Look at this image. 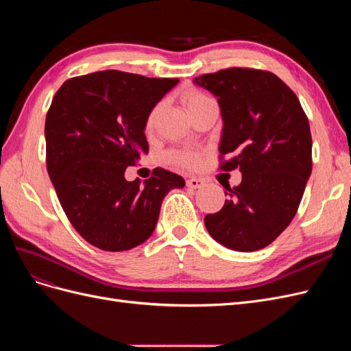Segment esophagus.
<instances>
[{
  "instance_id": "34e87169",
  "label": "esophagus",
  "mask_w": 351,
  "mask_h": 351,
  "mask_svg": "<svg viewBox=\"0 0 351 351\" xmlns=\"http://www.w3.org/2000/svg\"><path fill=\"white\" fill-rule=\"evenodd\" d=\"M186 183H187V187L190 189H200L205 186V180L197 178V177H190Z\"/></svg>"
}]
</instances>
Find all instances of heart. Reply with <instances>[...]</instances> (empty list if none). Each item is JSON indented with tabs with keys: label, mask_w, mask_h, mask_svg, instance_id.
Returning a JSON list of instances; mask_svg holds the SVG:
<instances>
[{
	"label": "heart",
	"mask_w": 351,
	"mask_h": 351,
	"mask_svg": "<svg viewBox=\"0 0 351 351\" xmlns=\"http://www.w3.org/2000/svg\"><path fill=\"white\" fill-rule=\"evenodd\" d=\"M206 101H209L208 97H205V95H202V93H199V92H195V90L186 92V93L183 95V102H184V105H186L187 111L199 107V105H202V104L206 102ZM158 110H159V107L154 108L152 112L149 114V117H147V120H146V127H147V129H149V127L152 125L154 119H155V115H156ZM169 161L177 164V165L193 167V165L197 162V155L193 154V152H176V154L169 155Z\"/></svg>",
	"instance_id": "1"
}]
</instances>
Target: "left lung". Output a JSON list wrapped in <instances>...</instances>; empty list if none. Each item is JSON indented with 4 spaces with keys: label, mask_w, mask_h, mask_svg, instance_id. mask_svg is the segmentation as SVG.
Listing matches in <instances>:
<instances>
[{
    "label": "left lung",
    "mask_w": 351,
    "mask_h": 351,
    "mask_svg": "<svg viewBox=\"0 0 351 351\" xmlns=\"http://www.w3.org/2000/svg\"><path fill=\"white\" fill-rule=\"evenodd\" d=\"M214 93L224 127L221 169L239 168L226 204L205 217L210 237L237 252L267 247L289 227L312 173V136L300 101L274 73L231 67L193 80Z\"/></svg>",
    "instance_id": "1"
}]
</instances>
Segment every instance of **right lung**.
Segmentation results:
<instances>
[{"label": "right lung", "instance_id": "1", "mask_svg": "<svg viewBox=\"0 0 351 351\" xmlns=\"http://www.w3.org/2000/svg\"><path fill=\"white\" fill-rule=\"evenodd\" d=\"M178 79L117 70L73 77L45 120L47 169L71 226L92 246L123 252L152 236L162 200L184 178L164 168L141 186L125 168L149 152L146 120Z\"/></svg>", "mask_w": 351, "mask_h": 351}]
</instances>
